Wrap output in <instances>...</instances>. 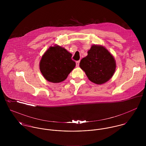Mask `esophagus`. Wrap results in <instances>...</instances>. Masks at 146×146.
Wrapping results in <instances>:
<instances>
[{
	"label": "esophagus",
	"mask_w": 146,
	"mask_h": 146,
	"mask_svg": "<svg viewBox=\"0 0 146 146\" xmlns=\"http://www.w3.org/2000/svg\"><path fill=\"white\" fill-rule=\"evenodd\" d=\"M79 63H80V61H76V67H79Z\"/></svg>",
	"instance_id": "34e87169"
}]
</instances>
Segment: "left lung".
<instances>
[{"label":"left lung","instance_id":"8db88e82","mask_svg":"<svg viewBox=\"0 0 146 146\" xmlns=\"http://www.w3.org/2000/svg\"><path fill=\"white\" fill-rule=\"evenodd\" d=\"M80 67L90 81L101 85L112 77L116 65L113 56L104 46L93 45L81 60Z\"/></svg>","mask_w":146,"mask_h":146}]
</instances>
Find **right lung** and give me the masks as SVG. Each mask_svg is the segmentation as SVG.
<instances>
[{
	"label": "right lung",
	"mask_w": 146,
	"mask_h": 146,
	"mask_svg": "<svg viewBox=\"0 0 146 146\" xmlns=\"http://www.w3.org/2000/svg\"><path fill=\"white\" fill-rule=\"evenodd\" d=\"M72 54L59 45L50 46L44 53L40 61V70L48 82L58 83L64 81L75 68Z\"/></svg>",
	"instance_id": "obj_1"
}]
</instances>
